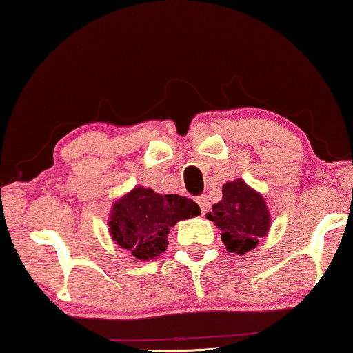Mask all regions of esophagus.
Wrapping results in <instances>:
<instances>
[{"label": "esophagus", "instance_id": "1", "mask_svg": "<svg viewBox=\"0 0 353 353\" xmlns=\"http://www.w3.org/2000/svg\"><path fill=\"white\" fill-rule=\"evenodd\" d=\"M196 202H197V205L201 207L202 214H205V212H209V209H210V202H209V199H207L205 196L196 197Z\"/></svg>", "mask_w": 353, "mask_h": 353}]
</instances>
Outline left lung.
<instances>
[{"instance_id": "left-lung-1", "label": "left lung", "mask_w": 353, "mask_h": 353, "mask_svg": "<svg viewBox=\"0 0 353 353\" xmlns=\"http://www.w3.org/2000/svg\"><path fill=\"white\" fill-rule=\"evenodd\" d=\"M223 199L212 205L207 219L221 230V241L228 252L243 255L265 238L270 228V215L263 197L243 180L223 186Z\"/></svg>"}]
</instances>
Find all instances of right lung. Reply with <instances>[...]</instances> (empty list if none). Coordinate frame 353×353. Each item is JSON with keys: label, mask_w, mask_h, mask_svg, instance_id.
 I'll list each match as a JSON object with an SVG mask.
<instances>
[{"label": "right lung", "mask_w": 353, "mask_h": 353, "mask_svg": "<svg viewBox=\"0 0 353 353\" xmlns=\"http://www.w3.org/2000/svg\"><path fill=\"white\" fill-rule=\"evenodd\" d=\"M199 214V205L185 196H162L151 188L138 186L114 204L110 234L133 257L149 260L167 249L172 226Z\"/></svg>", "instance_id": "1"}]
</instances>
